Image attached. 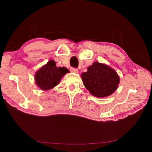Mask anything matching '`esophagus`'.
Segmentation results:
<instances>
[{"label":"esophagus","instance_id":"34e87169","mask_svg":"<svg viewBox=\"0 0 152 152\" xmlns=\"http://www.w3.org/2000/svg\"><path fill=\"white\" fill-rule=\"evenodd\" d=\"M70 71L72 72H73V73H78V69L74 68H70Z\"/></svg>","mask_w":152,"mask_h":152}]
</instances>
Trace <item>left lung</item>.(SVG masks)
I'll return each mask as SVG.
<instances>
[{
    "label": "left lung",
    "instance_id": "obj_1",
    "mask_svg": "<svg viewBox=\"0 0 152 152\" xmlns=\"http://www.w3.org/2000/svg\"><path fill=\"white\" fill-rule=\"evenodd\" d=\"M82 74L81 78L86 88L92 95L103 98L111 95L118 88L119 76L114 69L105 64L94 61Z\"/></svg>",
    "mask_w": 152,
    "mask_h": 152
}]
</instances>
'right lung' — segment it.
<instances>
[{
    "mask_svg": "<svg viewBox=\"0 0 152 152\" xmlns=\"http://www.w3.org/2000/svg\"><path fill=\"white\" fill-rule=\"evenodd\" d=\"M69 70L65 67H57L53 60H50L37 71L35 82L42 91H48L58 85L61 79Z\"/></svg>",
    "mask_w": 152,
    "mask_h": 152,
    "instance_id": "add662e5",
    "label": "right lung"
}]
</instances>
